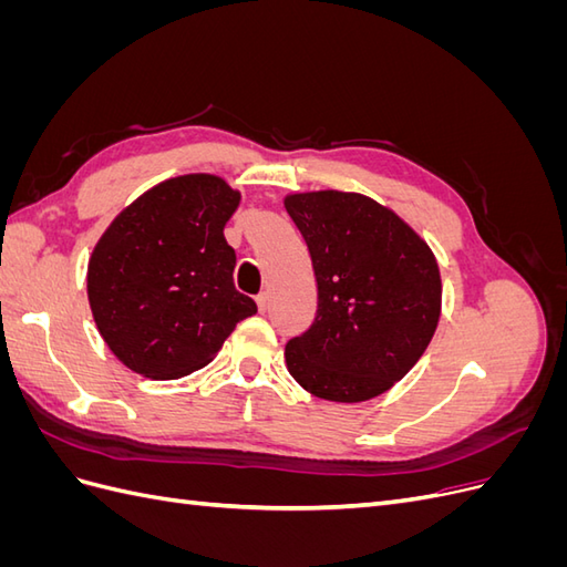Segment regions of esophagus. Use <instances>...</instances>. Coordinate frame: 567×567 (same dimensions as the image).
Listing matches in <instances>:
<instances>
[{
	"label": "esophagus",
	"instance_id": "34e87169",
	"mask_svg": "<svg viewBox=\"0 0 567 567\" xmlns=\"http://www.w3.org/2000/svg\"><path fill=\"white\" fill-rule=\"evenodd\" d=\"M255 302H257V310L265 312V310H267V302H269V296H267V293H260V296L255 298Z\"/></svg>",
	"mask_w": 567,
	"mask_h": 567
}]
</instances>
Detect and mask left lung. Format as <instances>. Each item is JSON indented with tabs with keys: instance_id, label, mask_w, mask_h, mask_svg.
<instances>
[{
	"instance_id": "8db88e82",
	"label": "left lung",
	"mask_w": 567,
	"mask_h": 567,
	"mask_svg": "<svg viewBox=\"0 0 567 567\" xmlns=\"http://www.w3.org/2000/svg\"><path fill=\"white\" fill-rule=\"evenodd\" d=\"M284 208L310 248L319 293L315 323L286 346L290 375L321 400L379 398L437 329L442 279L431 246L362 194H288Z\"/></svg>"
}]
</instances>
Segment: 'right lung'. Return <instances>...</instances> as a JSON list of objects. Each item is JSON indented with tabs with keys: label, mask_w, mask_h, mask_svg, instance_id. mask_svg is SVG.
Masks as SVG:
<instances>
[{
	"label": "right lung",
	"mask_w": 567,
	"mask_h": 567,
	"mask_svg": "<svg viewBox=\"0 0 567 567\" xmlns=\"http://www.w3.org/2000/svg\"><path fill=\"white\" fill-rule=\"evenodd\" d=\"M241 203L208 173L169 177L120 210L87 265L101 338L127 369L175 381L210 364L236 323L255 315L234 286L225 225Z\"/></svg>",
	"instance_id": "obj_1"
}]
</instances>
